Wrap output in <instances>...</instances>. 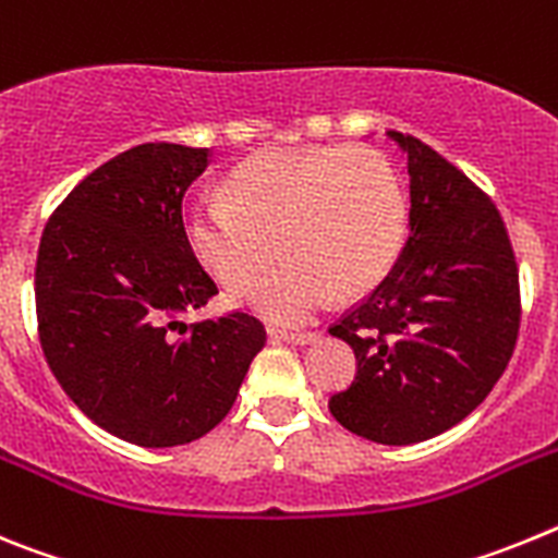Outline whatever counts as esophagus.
<instances>
[{"mask_svg": "<svg viewBox=\"0 0 558 558\" xmlns=\"http://www.w3.org/2000/svg\"><path fill=\"white\" fill-rule=\"evenodd\" d=\"M274 335H279V338L284 340V343H293V347H307V343H315V340L322 338L318 332H293V329H270Z\"/></svg>", "mask_w": 558, "mask_h": 558, "instance_id": "obj_1", "label": "esophagus"}]
</instances>
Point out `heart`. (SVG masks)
Here are the masks:
<instances>
[{
	"mask_svg": "<svg viewBox=\"0 0 558 558\" xmlns=\"http://www.w3.org/2000/svg\"><path fill=\"white\" fill-rule=\"evenodd\" d=\"M408 201L397 170L372 147L265 150L231 170L223 198L186 209L192 256L231 293L265 274L251 307L274 322H307L335 295L363 293L402 251Z\"/></svg>",
	"mask_w": 558,
	"mask_h": 558,
	"instance_id": "1",
	"label": "heart"
}]
</instances>
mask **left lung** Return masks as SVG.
<instances>
[{
	"label": "left lung",
	"instance_id": "8db88e82",
	"mask_svg": "<svg viewBox=\"0 0 558 558\" xmlns=\"http://www.w3.org/2000/svg\"><path fill=\"white\" fill-rule=\"evenodd\" d=\"M408 156L411 231L386 279L329 332L357 374L329 411L377 445L450 430L489 397L520 332V274L500 211L430 145L388 131Z\"/></svg>",
	"mask_w": 558,
	"mask_h": 558
}]
</instances>
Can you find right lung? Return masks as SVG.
<instances>
[{"instance_id": "1", "label": "right lung", "mask_w": 558, "mask_h": 558, "mask_svg": "<svg viewBox=\"0 0 558 558\" xmlns=\"http://www.w3.org/2000/svg\"><path fill=\"white\" fill-rule=\"evenodd\" d=\"M206 165L209 147H131L69 192L38 245L44 357L66 397L131 445L206 436L265 347V327L248 313L181 322L218 293L181 218L184 192Z\"/></svg>"}]
</instances>
